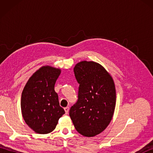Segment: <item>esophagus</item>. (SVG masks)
Segmentation results:
<instances>
[{"label":"esophagus","instance_id":"esophagus-1","mask_svg":"<svg viewBox=\"0 0 153 153\" xmlns=\"http://www.w3.org/2000/svg\"><path fill=\"white\" fill-rule=\"evenodd\" d=\"M69 107H66V108H64V110H65V112H66V114H67L68 113V112H69Z\"/></svg>","mask_w":153,"mask_h":153}]
</instances>
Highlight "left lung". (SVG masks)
<instances>
[{"instance_id": "left-lung-1", "label": "left lung", "mask_w": 153, "mask_h": 153, "mask_svg": "<svg viewBox=\"0 0 153 153\" xmlns=\"http://www.w3.org/2000/svg\"><path fill=\"white\" fill-rule=\"evenodd\" d=\"M74 71L79 87L78 100L71 107L70 116L80 134L94 137L107 128L114 113V82L102 65L93 61L79 62Z\"/></svg>"}]
</instances>
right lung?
I'll list each match as a JSON object with an SVG mask.
<instances>
[{
    "label": "right lung",
    "mask_w": 153,
    "mask_h": 153,
    "mask_svg": "<svg viewBox=\"0 0 153 153\" xmlns=\"http://www.w3.org/2000/svg\"><path fill=\"white\" fill-rule=\"evenodd\" d=\"M60 73V68L42 66L30 77L23 89L22 114L26 124L37 134L53 131L65 113L54 91Z\"/></svg>",
    "instance_id": "add662e5"
}]
</instances>
